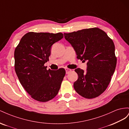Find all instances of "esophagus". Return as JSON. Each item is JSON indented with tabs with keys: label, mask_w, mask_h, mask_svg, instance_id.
<instances>
[{
	"label": "esophagus",
	"mask_w": 129,
	"mask_h": 129,
	"mask_svg": "<svg viewBox=\"0 0 129 129\" xmlns=\"http://www.w3.org/2000/svg\"><path fill=\"white\" fill-rule=\"evenodd\" d=\"M65 71H66V73L68 74V73H69L70 72H71L72 70L69 68H65Z\"/></svg>",
	"instance_id": "1"
}]
</instances>
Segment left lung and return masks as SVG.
<instances>
[{
    "instance_id": "left-lung-1",
    "label": "left lung",
    "mask_w": 129,
    "mask_h": 129,
    "mask_svg": "<svg viewBox=\"0 0 129 129\" xmlns=\"http://www.w3.org/2000/svg\"><path fill=\"white\" fill-rule=\"evenodd\" d=\"M64 35L75 49L77 58L87 61L86 72L79 68L75 70L78 75L73 84L75 90L85 98L99 96L108 87L116 67L117 58L112 40L97 27Z\"/></svg>"
}]
</instances>
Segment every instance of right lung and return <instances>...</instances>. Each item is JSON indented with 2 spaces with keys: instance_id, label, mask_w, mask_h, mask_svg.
Returning <instances> with one entry per match:
<instances>
[{
  "instance_id": "add662e5",
  "label": "right lung",
  "mask_w": 129,
  "mask_h": 129,
  "mask_svg": "<svg viewBox=\"0 0 129 129\" xmlns=\"http://www.w3.org/2000/svg\"><path fill=\"white\" fill-rule=\"evenodd\" d=\"M62 33L30 32L14 51V69L21 85L35 100L46 102L56 96L65 75L64 69H46L51 47L63 38Z\"/></svg>"
}]
</instances>
